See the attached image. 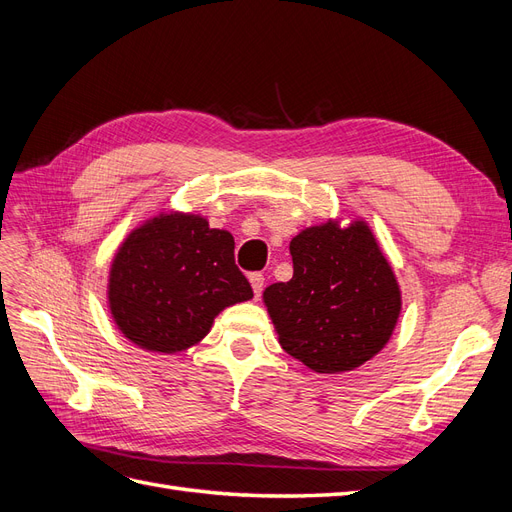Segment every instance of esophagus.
<instances>
[{
    "label": "esophagus",
    "mask_w": 512,
    "mask_h": 512,
    "mask_svg": "<svg viewBox=\"0 0 512 512\" xmlns=\"http://www.w3.org/2000/svg\"><path fill=\"white\" fill-rule=\"evenodd\" d=\"M250 284H252V290H254V296L258 298L264 290V277L262 273H250Z\"/></svg>",
    "instance_id": "34e87169"
}]
</instances>
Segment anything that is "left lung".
<instances>
[{
	"mask_svg": "<svg viewBox=\"0 0 512 512\" xmlns=\"http://www.w3.org/2000/svg\"><path fill=\"white\" fill-rule=\"evenodd\" d=\"M294 275L262 298L279 345L315 373H345L377 356L400 315V288L366 222L305 228L290 241Z\"/></svg>",
	"mask_w": 512,
	"mask_h": 512,
	"instance_id": "1",
	"label": "left lung"
}]
</instances>
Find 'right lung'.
<instances>
[{
  "instance_id": "add662e5",
  "label": "right lung",
  "mask_w": 512,
  "mask_h": 512,
  "mask_svg": "<svg viewBox=\"0 0 512 512\" xmlns=\"http://www.w3.org/2000/svg\"><path fill=\"white\" fill-rule=\"evenodd\" d=\"M254 296L235 264V239L192 214H161L120 245L108 284L118 330L148 351L178 354L214 317Z\"/></svg>"
}]
</instances>
